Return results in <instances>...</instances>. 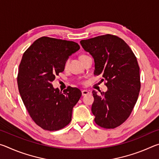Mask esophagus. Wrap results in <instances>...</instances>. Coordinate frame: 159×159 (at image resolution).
<instances>
[{
	"mask_svg": "<svg viewBox=\"0 0 159 159\" xmlns=\"http://www.w3.org/2000/svg\"><path fill=\"white\" fill-rule=\"evenodd\" d=\"M81 92H82V95L83 96L87 95H88V94H89V92H88V91L86 90H83L81 91Z\"/></svg>",
	"mask_w": 159,
	"mask_h": 159,
	"instance_id": "34e87169",
	"label": "esophagus"
}]
</instances>
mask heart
<instances>
[{"mask_svg":"<svg viewBox=\"0 0 159 159\" xmlns=\"http://www.w3.org/2000/svg\"><path fill=\"white\" fill-rule=\"evenodd\" d=\"M87 57V55H80V60H82V59L83 58H84V57ZM67 66H68V61H66V62H65V64H64V68H66V67H67Z\"/></svg>","mask_w":159,"mask_h":159,"instance_id":"heart-1","label":"heart"}]
</instances>
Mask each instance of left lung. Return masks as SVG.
Listing matches in <instances>:
<instances>
[{
    "label": "left lung",
    "instance_id": "left-lung-1",
    "mask_svg": "<svg viewBox=\"0 0 159 159\" xmlns=\"http://www.w3.org/2000/svg\"><path fill=\"white\" fill-rule=\"evenodd\" d=\"M80 44L95 61V76L106 80L107 92L93 91L95 122L104 128H115L130 116L140 90L139 67L135 55L120 38L111 34L82 40Z\"/></svg>",
    "mask_w": 159,
    "mask_h": 159
}]
</instances>
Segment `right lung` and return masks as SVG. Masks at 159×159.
Returning <instances> with one entry per match:
<instances>
[{
	"instance_id": "right-lung-1",
	"label": "right lung",
	"mask_w": 159,
	"mask_h": 159,
	"mask_svg": "<svg viewBox=\"0 0 159 159\" xmlns=\"http://www.w3.org/2000/svg\"><path fill=\"white\" fill-rule=\"evenodd\" d=\"M80 49L74 41L43 36L26 50L19 66V92L29 115L46 130H58L71 122L72 110L81 97L77 88L61 93L52 82L64 70L69 56Z\"/></svg>"
}]
</instances>
